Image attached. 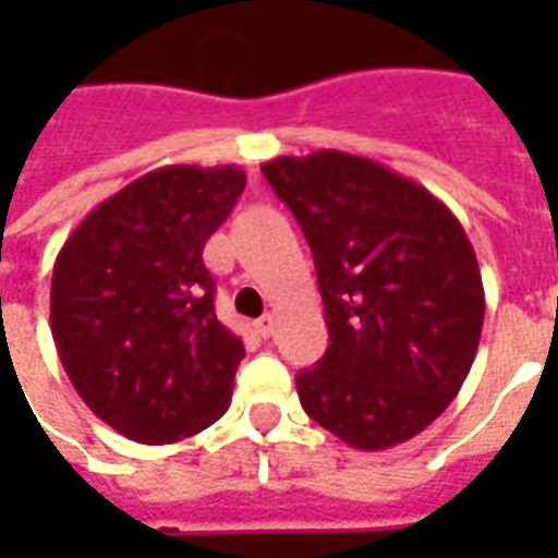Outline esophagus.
<instances>
[{
  "label": "esophagus",
  "mask_w": 558,
  "mask_h": 558,
  "mask_svg": "<svg viewBox=\"0 0 558 558\" xmlns=\"http://www.w3.org/2000/svg\"><path fill=\"white\" fill-rule=\"evenodd\" d=\"M275 326H278V319H275V314H266L256 319V331L263 335V338H271L275 335Z\"/></svg>",
  "instance_id": "esophagus-1"
}]
</instances>
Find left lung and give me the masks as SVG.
I'll list each match as a JSON object with an SVG mask.
<instances>
[{"label":"left lung","mask_w":558,"mask_h":558,"mask_svg":"<svg viewBox=\"0 0 558 558\" xmlns=\"http://www.w3.org/2000/svg\"><path fill=\"white\" fill-rule=\"evenodd\" d=\"M314 254L328 350L295 376L304 412L359 451H386L439 418L484 326L472 242L442 199L362 155L266 160Z\"/></svg>","instance_id":"left-lung-1"}]
</instances>
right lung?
I'll use <instances>...</instances> for the list:
<instances>
[{
  "label": "right lung",
  "mask_w": 558,
  "mask_h": 558,
  "mask_svg": "<svg viewBox=\"0 0 558 558\" xmlns=\"http://www.w3.org/2000/svg\"><path fill=\"white\" fill-rule=\"evenodd\" d=\"M239 167L170 163L104 199L56 256L50 331L83 403L143 445L227 412L244 359L215 314L203 247L242 196Z\"/></svg>",
  "instance_id": "right-lung-1"
}]
</instances>
